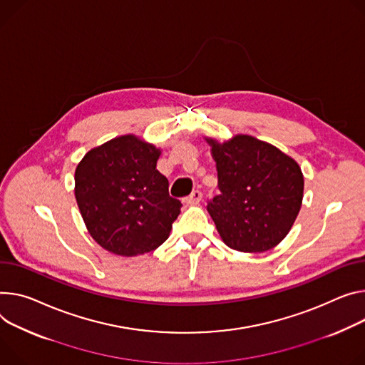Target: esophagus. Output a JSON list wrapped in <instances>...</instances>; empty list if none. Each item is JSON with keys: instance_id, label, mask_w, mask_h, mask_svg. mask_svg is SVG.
<instances>
[{"instance_id": "1", "label": "esophagus", "mask_w": 365, "mask_h": 365, "mask_svg": "<svg viewBox=\"0 0 365 365\" xmlns=\"http://www.w3.org/2000/svg\"><path fill=\"white\" fill-rule=\"evenodd\" d=\"M202 200V192L201 190H193L189 196L185 197V202L189 204V205H196L200 204Z\"/></svg>"}]
</instances>
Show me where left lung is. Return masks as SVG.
<instances>
[{
  "label": "left lung",
  "mask_w": 365,
  "mask_h": 365,
  "mask_svg": "<svg viewBox=\"0 0 365 365\" xmlns=\"http://www.w3.org/2000/svg\"><path fill=\"white\" fill-rule=\"evenodd\" d=\"M207 141L212 145L221 192L207 210L222 242L249 253L275 247L302 208V169L277 147L249 135L224 144Z\"/></svg>",
  "instance_id": "obj_1"
}]
</instances>
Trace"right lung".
<instances>
[{"label": "right lung", "instance_id": "obj_1", "mask_svg": "<svg viewBox=\"0 0 365 365\" xmlns=\"http://www.w3.org/2000/svg\"><path fill=\"white\" fill-rule=\"evenodd\" d=\"M160 150L134 135L88 151L76 170V200L91 237L103 249L137 256L169 237L182 204L157 169Z\"/></svg>", "mask_w": 365, "mask_h": 365}]
</instances>
